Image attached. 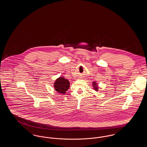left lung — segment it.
Returning a JSON list of instances; mask_svg holds the SVG:
<instances>
[{
    "mask_svg": "<svg viewBox=\"0 0 147 147\" xmlns=\"http://www.w3.org/2000/svg\"><path fill=\"white\" fill-rule=\"evenodd\" d=\"M92 86H93V89L96 91H98V86L97 83L94 82L92 83Z\"/></svg>",
    "mask_w": 147,
    "mask_h": 147,
    "instance_id": "left-lung-1",
    "label": "left lung"
}]
</instances>
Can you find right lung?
<instances>
[{
	"label": "right lung",
	"instance_id": "1",
	"mask_svg": "<svg viewBox=\"0 0 147 147\" xmlns=\"http://www.w3.org/2000/svg\"><path fill=\"white\" fill-rule=\"evenodd\" d=\"M54 88L56 91L60 94H64L70 87V83L68 80L63 77H59L55 80Z\"/></svg>",
	"mask_w": 147,
	"mask_h": 147
}]
</instances>
